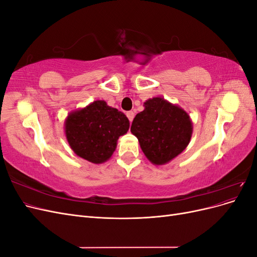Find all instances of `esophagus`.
I'll list each match as a JSON object with an SVG mask.
<instances>
[{
	"instance_id": "1",
	"label": "esophagus",
	"mask_w": 257,
	"mask_h": 257,
	"mask_svg": "<svg viewBox=\"0 0 257 257\" xmlns=\"http://www.w3.org/2000/svg\"><path fill=\"white\" fill-rule=\"evenodd\" d=\"M126 115H127V118H128V120H130V122H132V121H133V119H134L135 113H134L133 111H127V112H126Z\"/></svg>"
}]
</instances>
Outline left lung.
<instances>
[{"instance_id":"8db88e82","label":"left lung","mask_w":257,"mask_h":257,"mask_svg":"<svg viewBox=\"0 0 257 257\" xmlns=\"http://www.w3.org/2000/svg\"><path fill=\"white\" fill-rule=\"evenodd\" d=\"M144 107L134 118L131 132L152 164L165 165L188 147L192 120L180 106L161 96L147 99Z\"/></svg>"}]
</instances>
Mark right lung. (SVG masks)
<instances>
[{
    "instance_id": "1",
    "label": "right lung",
    "mask_w": 257,
    "mask_h": 257,
    "mask_svg": "<svg viewBox=\"0 0 257 257\" xmlns=\"http://www.w3.org/2000/svg\"><path fill=\"white\" fill-rule=\"evenodd\" d=\"M126 115L108 106L105 100H94L69 112L64 122L67 143L78 157L94 164L111 158L120 136L126 134Z\"/></svg>"
}]
</instances>
